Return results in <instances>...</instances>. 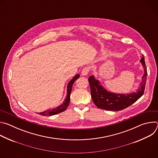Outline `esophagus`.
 <instances>
[{
  "instance_id": "esophagus-1",
  "label": "esophagus",
  "mask_w": 158,
  "mask_h": 158,
  "mask_svg": "<svg viewBox=\"0 0 158 158\" xmlns=\"http://www.w3.org/2000/svg\"><path fill=\"white\" fill-rule=\"evenodd\" d=\"M89 71H90V68L89 67H84V68L82 70V75L83 76H86L88 74V73H89Z\"/></svg>"
}]
</instances>
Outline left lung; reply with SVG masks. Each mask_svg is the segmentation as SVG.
Returning a JSON list of instances; mask_svg holds the SVG:
<instances>
[{
	"label": "left lung",
	"instance_id": "1",
	"mask_svg": "<svg viewBox=\"0 0 158 158\" xmlns=\"http://www.w3.org/2000/svg\"><path fill=\"white\" fill-rule=\"evenodd\" d=\"M144 57V56H143L140 62L142 63L144 67V73L142 77L143 81L140 84V88L137 93L129 94L112 93L104 89L103 87L100 85L99 81L95 79L93 76L89 77L88 81L90 88H91L92 99L98 107L112 111L121 110L132 104L143 95L148 75Z\"/></svg>",
	"mask_w": 158,
	"mask_h": 158
}]
</instances>
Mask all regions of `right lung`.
<instances>
[{"instance_id": "add662e5", "label": "right lung", "mask_w": 158, "mask_h": 158, "mask_svg": "<svg viewBox=\"0 0 158 158\" xmlns=\"http://www.w3.org/2000/svg\"><path fill=\"white\" fill-rule=\"evenodd\" d=\"M80 77L79 74H77L69 83L68 85H67V96L66 98L65 99L64 101L63 102V103L62 104H60L59 106L57 107L56 108H54L52 110H45L44 112H40V113H38L40 115L42 116H52V115H55L57 114L60 113L61 112L64 111L67 107H68L69 104V102H70V96H71V91H72V87L73 85V84L74 83L75 81L77 80L79 77Z\"/></svg>"}]
</instances>
